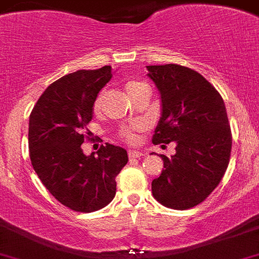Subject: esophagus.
<instances>
[{"label":"esophagus","instance_id":"obj_1","mask_svg":"<svg viewBox=\"0 0 259 259\" xmlns=\"http://www.w3.org/2000/svg\"><path fill=\"white\" fill-rule=\"evenodd\" d=\"M127 154H129V158H139V157L143 156V153L139 151H135V149H130L129 152H127Z\"/></svg>","mask_w":259,"mask_h":259}]
</instances>
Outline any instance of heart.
<instances>
[{"instance_id":"obj_1","label":"heart","mask_w":259,"mask_h":259,"mask_svg":"<svg viewBox=\"0 0 259 259\" xmlns=\"http://www.w3.org/2000/svg\"><path fill=\"white\" fill-rule=\"evenodd\" d=\"M142 88H148V87H147L144 83H142V81L134 80V79L127 80L126 83L124 84V89L129 97L134 96V94L137 93L138 91H141ZM100 105H101V96H98L97 97L96 102H94V108H98L100 107ZM141 127L142 126H139V125H134V126H125L124 129L121 130V137L124 138L125 141L129 142V143H134V142H137L138 139L137 130H139Z\"/></svg>"}]
</instances>
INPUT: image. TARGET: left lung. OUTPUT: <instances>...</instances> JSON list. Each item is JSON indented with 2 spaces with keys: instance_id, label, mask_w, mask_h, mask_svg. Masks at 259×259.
<instances>
[{
  "instance_id": "8db88e82",
  "label": "left lung",
  "mask_w": 259,
  "mask_h": 259,
  "mask_svg": "<svg viewBox=\"0 0 259 259\" xmlns=\"http://www.w3.org/2000/svg\"><path fill=\"white\" fill-rule=\"evenodd\" d=\"M147 69L162 106L152 142L176 143L174 156L161 154L163 170L152 181V194L168 208H192L213 192L230 161L233 138L224 100L189 67L167 64Z\"/></svg>"
}]
</instances>
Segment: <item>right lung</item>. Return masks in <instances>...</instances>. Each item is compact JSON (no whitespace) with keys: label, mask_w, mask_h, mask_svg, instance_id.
Listing matches in <instances>:
<instances>
[{"label":"right lung","mask_w":259,"mask_h":259,"mask_svg":"<svg viewBox=\"0 0 259 259\" xmlns=\"http://www.w3.org/2000/svg\"><path fill=\"white\" fill-rule=\"evenodd\" d=\"M111 66L78 70L51 84L29 117V156L48 192L76 212L103 208L116 194V176L127 163L121 147L106 143L91 156L81 149L87 125Z\"/></svg>","instance_id":"right-lung-1"}]
</instances>
